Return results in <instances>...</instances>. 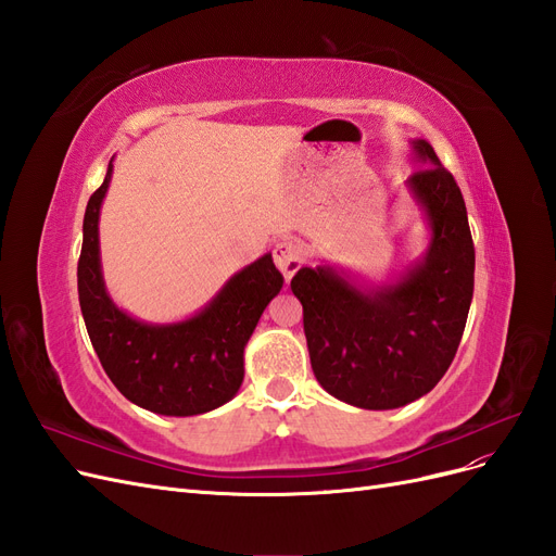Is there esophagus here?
Masks as SVG:
<instances>
[{
  "instance_id": "obj_1",
  "label": "esophagus",
  "mask_w": 556,
  "mask_h": 556,
  "mask_svg": "<svg viewBox=\"0 0 556 556\" xmlns=\"http://www.w3.org/2000/svg\"><path fill=\"white\" fill-rule=\"evenodd\" d=\"M274 262L280 268L282 278L290 282L292 276L301 268V264H304V255H301V248L294 241L282 239L274 248Z\"/></svg>"
}]
</instances>
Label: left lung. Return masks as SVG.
<instances>
[{
	"mask_svg": "<svg viewBox=\"0 0 556 556\" xmlns=\"http://www.w3.org/2000/svg\"><path fill=\"white\" fill-rule=\"evenodd\" d=\"M413 150L419 169L408 190L431 227L425 260L366 290L331 266H304L292 278L317 382L366 410L401 408L439 384L473 299L476 248L459 185L425 139Z\"/></svg>",
	"mask_w": 556,
	"mask_h": 556,
	"instance_id": "obj_1",
	"label": "left lung"
}]
</instances>
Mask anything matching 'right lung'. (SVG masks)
<instances>
[{
	"mask_svg": "<svg viewBox=\"0 0 556 556\" xmlns=\"http://www.w3.org/2000/svg\"><path fill=\"white\" fill-rule=\"evenodd\" d=\"M113 164L83 217L78 301L92 348L125 399L157 413L188 417L220 408L243 382V350L282 276L271 255L231 276L211 304L174 325H146L117 308L99 262V208Z\"/></svg>",
	"mask_w": 556,
	"mask_h": 556,
	"instance_id": "add662e5",
	"label": "right lung"
}]
</instances>
